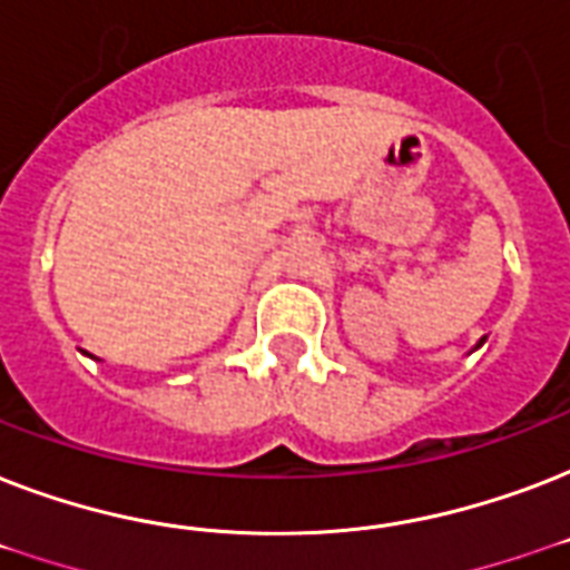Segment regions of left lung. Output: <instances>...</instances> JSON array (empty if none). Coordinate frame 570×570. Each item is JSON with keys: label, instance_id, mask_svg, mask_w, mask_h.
Wrapping results in <instances>:
<instances>
[{"label": "left lung", "instance_id": "obj_1", "mask_svg": "<svg viewBox=\"0 0 570 570\" xmlns=\"http://www.w3.org/2000/svg\"><path fill=\"white\" fill-rule=\"evenodd\" d=\"M482 343H485V337H482V340H479V343H476V348H479V346H482Z\"/></svg>", "mask_w": 570, "mask_h": 570}]
</instances>
